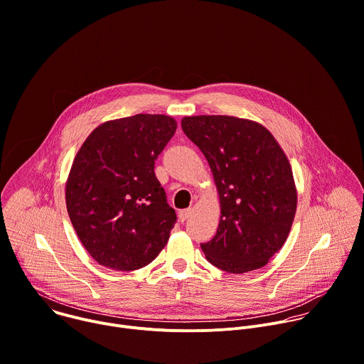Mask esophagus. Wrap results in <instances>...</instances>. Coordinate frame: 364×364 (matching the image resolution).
Masks as SVG:
<instances>
[{
    "instance_id": "1",
    "label": "esophagus",
    "mask_w": 364,
    "mask_h": 364,
    "mask_svg": "<svg viewBox=\"0 0 364 364\" xmlns=\"http://www.w3.org/2000/svg\"><path fill=\"white\" fill-rule=\"evenodd\" d=\"M178 216H179V220L183 223V222L191 216V209H183V210H181Z\"/></svg>"
}]
</instances>
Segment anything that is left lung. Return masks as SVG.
I'll return each mask as SVG.
<instances>
[{
    "label": "left lung",
    "mask_w": 364,
    "mask_h": 364,
    "mask_svg": "<svg viewBox=\"0 0 364 364\" xmlns=\"http://www.w3.org/2000/svg\"><path fill=\"white\" fill-rule=\"evenodd\" d=\"M182 129L205 155L220 200L216 235L200 245L206 259L229 273L263 267L286 242L297 206L283 149L263 125L236 117H185Z\"/></svg>",
    "instance_id": "left-lung-1"
}]
</instances>
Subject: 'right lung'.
<instances>
[{
    "mask_svg": "<svg viewBox=\"0 0 364 364\" xmlns=\"http://www.w3.org/2000/svg\"><path fill=\"white\" fill-rule=\"evenodd\" d=\"M175 131L172 117L138 114L104 122L78 151L65 186L67 210L100 264L136 270L168 243L176 213L154 168Z\"/></svg>",
    "mask_w": 364,
    "mask_h": 364,
    "instance_id": "1",
    "label": "right lung"
}]
</instances>
